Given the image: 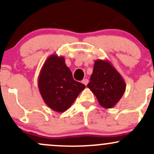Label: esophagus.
<instances>
[{"label":"esophagus","instance_id":"esophagus-1","mask_svg":"<svg viewBox=\"0 0 154 154\" xmlns=\"http://www.w3.org/2000/svg\"><path fill=\"white\" fill-rule=\"evenodd\" d=\"M82 83H83L84 85H87L88 83V79H83L82 80Z\"/></svg>","mask_w":154,"mask_h":154}]
</instances>
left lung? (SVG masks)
<instances>
[{
    "label": "left lung",
    "instance_id": "8db88e82",
    "mask_svg": "<svg viewBox=\"0 0 154 154\" xmlns=\"http://www.w3.org/2000/svg\"><path fill=\"white\" fill-rule=\"evenodd\" d=\"M90 80L87 87L105 109L114 107L126 89L122 77L108 60H95Z\"/></svg>",
    "mask_w": 154,
    "mask_h": 154
}]
</instances>
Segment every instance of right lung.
I'll list each match as a JSON object with an SVG mask.
<instances>
[{"mask_svg": "<svg viewBox=\"0 0 154 154\" xmlns=\"http://www.w3.org/2000/svg\"><path fill=\"white\" fill-rule=\"evenodd\" d=\"M38 88L48 106L57 112H63L71 106L85 85L73 79L63 56L52 54L40 70Z\"/></svg>", "mask_w": 154, "mask_h": 154, "instance_id": "right-lung-1", "label": "right lung"}]
</instances>
